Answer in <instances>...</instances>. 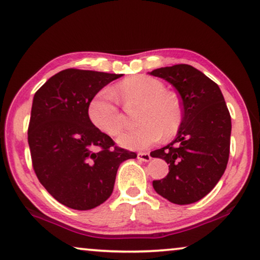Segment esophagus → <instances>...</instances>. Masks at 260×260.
I'll return each mask as SVG.
<instances>
[{
  "instance_id": "1",
  "label": "esophagus",
  "mask_w": 260,
  "mask_h": 260,
  "mask_svg": "<svg viewBox=\"0 0 260 260\" xmlns=\"http://www.w3.org/2000/svg\"><path fill=\"white\" fill-rule=\"evenodd\" d=\"M137 157H138V160L144 161V162H148V161H150V159H151L149 153H138Z\"/></svg>"
}]
</instances>
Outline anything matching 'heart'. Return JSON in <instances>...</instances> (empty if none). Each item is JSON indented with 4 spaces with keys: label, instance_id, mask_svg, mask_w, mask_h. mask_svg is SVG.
Returning a JSON list of instances; mask_svg holds the SVG:
<instances>
[{
    "label": "heart",
    "instance_id": "b5f03b06",
    "mask_svg": "<svg viewBox=\"0 0 260 260\" xmlns=\"http://www.w3.org/2000/svg\"><path fill=\"white\" fill-rule=\"evenodd\" d=\"M126 104H142L138 120L142 125L119 135L117 142L134 150L147 149L159 142L165 133L172 136L183 120V107L179 98L166 92L164 83L147 75L134 76L120 83L116 89ZM90 122L101 133L116 136L124 125V116L118 106L117 98L110 88L100 90L88 105Z\"/></svg>",
    "mask_w": 260,
    "mask_h": 260
}]
</instances>
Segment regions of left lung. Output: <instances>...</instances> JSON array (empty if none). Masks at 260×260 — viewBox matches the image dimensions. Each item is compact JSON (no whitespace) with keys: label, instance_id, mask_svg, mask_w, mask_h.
Instances as JSON below:
<instances>
[{"label":"left lung","instance_id":"8db88e82","mask_svg":"<svg viewBox=\"0 0 260 260\" xmlns=\"http://www.w3.org/2000/svg\"><path fill=\"white\" fill-rule=\"evenodd\" d=\"M178 90L183 120L168 146L151 151L170 165L154 190L174 204H191L207 196L221 179L228 164L232 120L220 87L188 64L155 69Z\"/></svg>","mask_w":260,"mask_h":260}]
</instances>
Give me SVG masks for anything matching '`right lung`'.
Wrapping results in <instances>:
<instances>
[{
    "label": "right lung",
    "mask_w": 260,
    "mask_h": 260,
    "mask_svg": "<svg viewBox=\"0 0 260 260\" xmlns=\"http://www.w3.org/2000/svg\"><path fill=\"white\" fill-rule=\"evenodd\" d=\"M123 74L66 69L33 98L28 125L32 165L40 184L66 207L89 210L112 194L119 165L136 153L116 146L90 122L88 105Z\"/></svg>",
    "instance_id": "add662e5"
}]
</instances>
